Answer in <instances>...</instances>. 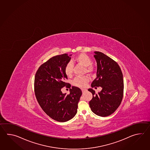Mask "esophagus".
Here are the masks:
<instances>
[{"instance_id": "esophagus-1", "label": "esophagus", "mask_w": 150, "mask_h": 150, "mask_svg": "<svg viewBox=\"0 0 150 150\" xmlns=\"http://www.w3.org/2000/svg\"><path fill=\"white\" fill-rule=\"evenodd\" d=\"M81 91H82V92H85V91H86V89H84V88H82V89H81Z\"/></svg>"}]
</instances>
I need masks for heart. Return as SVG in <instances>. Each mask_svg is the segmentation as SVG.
<instances>
[{
  "label": "heart",
  "mask_w": 150,
  "mask_h": 150,
  "mask_svg": "<svg viewBox=\"0 0 150 150\" xmlns=\"http://www.w3.org/2000/svg\"><path fill=\"white\" fill-rule=\"evenodd\" d=\"M74 61L77 64L85 67V72L88 74H92L94 71V67L92 65V61L91 57L85 54H80L74 58ZM64 71L67 76H71L73 72V67L70 62L66 64ZM89 81V78L86 76H78L74 79L72 83L74 86L79 87H84Z\"/></svg>",
  "instance_id": "b5f03b06"
}]
</instances>
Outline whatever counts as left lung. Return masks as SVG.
I'll use <instances>...</instances> for the list:
<instances>
[{
    "instance_id": "8db88e82",
    "label": "left lung",
    "mask_w": 150,
    "mask_h": 150,
    "mask_svg": "<svg viewBox=\"0 0 150 150\" xmlns=\"http://www.w3.org/2000/svg\"><path fill=\"white\" fill-rule=\"evenodd\" d=\"M95 54L98 69L96 78L91 86H100L102 89L98 94L92 88L88 89L93 94L89 107L96 115L105 117L112 114L121 103L124 91L123 74L117 62L111 58L99 51Z\"/></svg>"
}]
</instances>
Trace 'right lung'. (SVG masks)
<instances>
[{
	"mask_svg": "<svg viewBox=\"0 0 150 150\" xmlns=\"http://www.w3.org/2000/svg\"><path fill=\"white\" fill-rule=\"evenodd\" d=\"M71 55L60 54L50 58L42 64L35 74V96L42 110L55 121L67 122L76 114L78 104L82 92L79 88L65 83L67 76L64 71L66 64L70 61ZM70 88L67 96L61 89Z\"/></svg>",
	"mask_w": 150,
	"mask_h": 150,
	"instance_id": "obj_1",
	"label": "right lung"
}]
</instances>
